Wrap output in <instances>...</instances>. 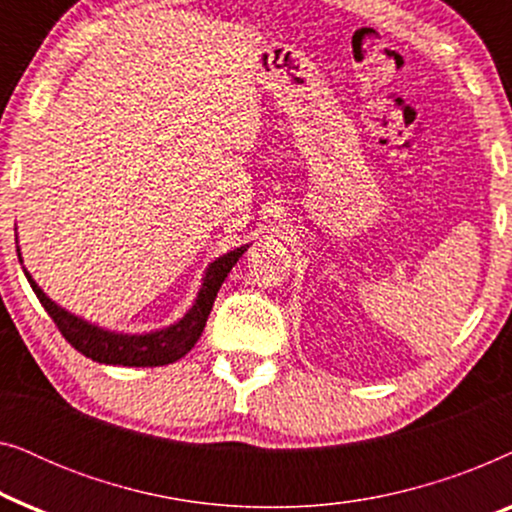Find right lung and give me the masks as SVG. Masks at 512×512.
<instances>
[{"label":"right lung","instance_id":"1","mask_svg":"<svg viewBox=\"0 0 512 512\" xmlns=\"http://www.w3.org/2000/svg\"><path fill=\"white\" fill-rule=\"evenodd\" d=\"M249 249V244L244 247H237L221 258H216L214 263H209L205 270V277H202V286L198 291V298L191 310H188L184 317H181L177 324L158 328V331L151 333H116L107 331V328H100L90 321L76 317V314L67 312L65 307L53 303L51 298L46 296L44 291L39 289V284L34 282L30 272L25 268V277L30 282L32 291L37 293L39 303L44 305L48 317L55 321L58 331L62 333L69 345H72L76 352H81L88 359L97 363H109V366H130V368H153V366H167V363H174L181 356H186L195 347V342L200 340L202 331H205L207 317L212 312L214 298L219 293L223 279L228 277V272L233 270V265L240 261V256ZM18 258L23 263V256Z\"/></svg>","mask_w":512,"mask_h":512}]
</instances>
